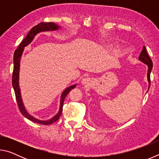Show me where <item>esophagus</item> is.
Instances as JSON below:
<instances>
[{
  "label": "esophagus",
  "instance_id": "obj_1",
  "mask_svg": "<svg viewBox=\"0 0 159 159\" xmlns=\"http://www.w3.org/2000/svg\"><path fill=\"white\" fill-rule=\"evenodd\" d=\"M90 81H91V80L90 78H85V79H82L81 83L83 85H88V84H89Z\"/></svg>",
  "mask_w": 159,
  "mask_h": 159
}]
</instances>
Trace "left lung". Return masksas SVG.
I'll use <instances>...</instances> for the list:
<instances>
[{
	"label": "left lung",
	"mask_w": 159,
	"mask_h": 159,
	"mask_svg": "<svg viewBox=\"0 0 159 159\" xmlns=\"http://www.w3.org/2000/svg\"><path fill=\"white\" fill-rule=\"evenodd\" d=\"M139 60H140L142 62L146 64L147 66H148V72H147V80H148V82H149V88L150 87V74H151V71H152V67H153V63H152V61L151 60V58L149 57V55H148V53L147 52V50H146V48L144 46L143 47V49H142V52L140 53V55L139 56Z\"/></svg>",
	"instance_id": "obj_1"
}]
</instances>
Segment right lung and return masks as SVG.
Instances as JSON below:
<instances>
[{"instance_id": "right-lung-1", "label": "right lung", "mask_w": 159, "mask_h": 159, "mask_svg": "<svg viewBox=\"0 0 159 159\" xmlns=\"http://www.w3.org/2000/svg\"><path fill=\"white\" fill-rule=\"evenodd\" d=\"M60 28V26L56 25V24L53 22H41L39 25L35 26L34 27L32 28L30 31L29 32L27 36L25 37V39L23 40L22 42L19 45L17 49L15 51L14 53V57H13V62H14V68H13V72H12V87L14 88V91L15 93L16 99H17V105L20 109V112L24 116L28 118L29 120H31V121L35 122L36 123H39V124L42 125H50L52 124L54 122L57 121L60 117L62 112V107L64 99H65L66 96L67 95L71 90L74 89L76 87V84L69 86V88H66L65 90L63 91L62 94L61 95V99H60V110L57 114L55 116L51 118L50 120H41L37 119V118H34L31 116L29 113L26 111L25 106H24L22 99H21V93L20 89V85H19V74H20V60L21 55L24 51V48L28 45L30 43L33 41L34 37L36 35L41 31H55L57 30Z\"/></svg>"}]
</instances>
